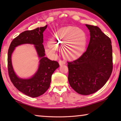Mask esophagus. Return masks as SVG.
<instances>
[{
	"instance_id": "esophagus-1",
	"label": "esophagus",
	"mask_w": 121,
	"mask_h": 121,
	"mask_svg": "<svg viewBox=\"0 0 121 121\" xmlns=\"http://www.w3.org/2000/svg\"><path fill=\"white\" fill-rule=\"evenodd\" d=\"M59 65H65V62L64 61H62V60H59Z\"/></svg>"
}]
</instances>
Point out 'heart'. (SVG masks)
<instances>
[{"label": "heart", "mask_w": 121, "mask_h": 121, "mask_svg": "<svg viewBox=\"0 0 121 121\" xmlns=\"http://www.w3.org/2000/svg\"><path fill=\"white\" fill-rule=\"evenodd\" d=\"M87 44V36L82 29L69 26L61 28L54 34L48 42L47 52L56 55L61 47L63 58L69 60H76L84 53Z\"/></svg>", "instance_id": "heart-1"}]
</instances>
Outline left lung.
I'll return each instance as SVG.
<instances>
[{
	"label": "left lung",
	"instance_id": "1",
	"mask_svg": "<svg viewBox=\"0 0 121 121\" xmlns=\"http://www.w3.org/2000/svg\"><path fill=\"white\" fill-rule=\"evenodd\" d=\"M90 32L86 51L77 60L68 62V81L78 93L89 95L107 82L112 70L110 39L97 26L86 24Z\"/></svg>",
	"mask_w": 121,
	"mask_h": 121
}]
</instances>
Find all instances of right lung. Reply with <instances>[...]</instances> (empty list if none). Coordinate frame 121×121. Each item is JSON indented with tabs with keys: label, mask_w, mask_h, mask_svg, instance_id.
Here are the masks:
<instances>
[{
	"label": "right lung",
	"mask_w": 121,
	"mask_h": 121,
	"mask_svg": "<svg viewBox=\"0 0 121 121\" xmlns=\"http://www.w3.org/2000/svg\"><path fill=\"white\" fill-rule=\"evenodd\" d=\"M48 26L32 30H26L20 34L12 40L8 51L7 63L9 76L16 89L26 95L32 98L43 95L50 86L53 73L59 67V63L45 57L43 44V32ZM23 43L34 44L40 59L38 71L29 79L18 78L13 70L11 56L16 46Z\"/></svg>",
	"instance_id": "add662e5"
}]
</instances>
